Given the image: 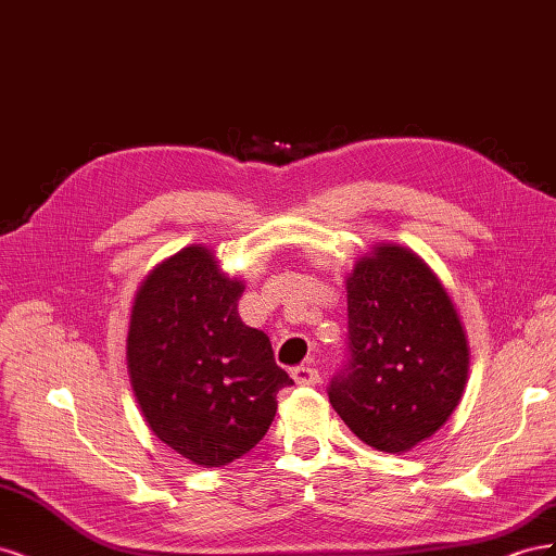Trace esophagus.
Returning <instances> with one entry per match:
<instances>
[{
	"instance_id": "esophagus-1",
	"label": "esophagus",
	"mask_w": 556,
	"mask_h": 556,
	"mask_svg": "<svg viewBox=\"0 0 556 556\" xmlns=\"http://www.w3.org/2000/svg\"><path fill=\"white\" fill-rule=\"evenodd\" d=\"M292 378L296 384H304V387H313L319 382V374L313 366H296L292 371Z\"/></svg>"
}]
</instances>
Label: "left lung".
Segmentation results:
<instances>
[{"mask_svg": "<svg viewBox=\"0 0 556 556\" xmlns=\"http://www.w3.org/2000/svg\"><path fill=\"white\" fill-rule=\"evenodd\" d=\"M350 359L329 401L362 443L401 454L439 431L468 380V341L433 268L378 243L345 280Z\"/></svg>", "mask_w": 556, "mask_h": 556, "instance_id": "8db88e82", "label": "left lung"}]
</instances>
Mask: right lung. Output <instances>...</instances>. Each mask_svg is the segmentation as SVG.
<instances>
[{
    "label": "right lung",
    "mask_w": 556,
    "mask_h": 556,
    "mask_svg": "<svg viewBox=\"0 0 556 556\" xmlns=\"http://www.w3.org/2000/svg\"><path fill=\"white\" fill-rule=\"evenodd\" d=\"M243 280L206 245L160 262L134 296L127 371L146 425L188 462L241 459L271 427L292 378L268 336L239 315Z\"/></svg>",
    "instance_id": "obj_1"
}]
</instances>
